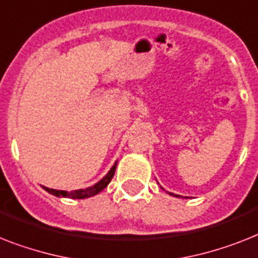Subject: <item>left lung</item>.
<instances>
[{
    "mask_svg": "<svg viewBox=\"0 0 258 258\" xmlns=\"http://www.w3.org/2000/svg\"><path fill=\"white\" fill-rule=\"evenodd\" d=\"M175 196H176V195H175Z\"/></svg>",
    "mask_w": 258,
    "mask_h": 258,
    "instance_id": "obj_1",
    "label": "left lung"
}]
</instances>
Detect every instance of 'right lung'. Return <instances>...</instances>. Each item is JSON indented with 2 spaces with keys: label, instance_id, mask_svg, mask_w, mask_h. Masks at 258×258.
Masks as SVG:
<instances>
[{
  "label": "right lung",
  "instance_id": "obj_1",
  "mask_svg": "<svg viewBox=\"0 0 258 258\" xmlns=\"http://www.w3.org/2000/svg\"><path fill=\"white\" fill-rule=\"evenodd\" d=\"M115 169H116V164L112 165V168L110 169V172L103 177V179L98 181L95 185L90 188H86V189H77V190H71V192H68V190H59V189H53V188H47L43 187V189H46L47 192H50L54 196H58V198H70V199H86L90 198V196H94V195L99 194L100 190L104 189L107 187L108 183L111 181V179L114 177Z\"/></svg>",
  "mask_w": 258,
  "mask_h": 258
}]
</instances>
